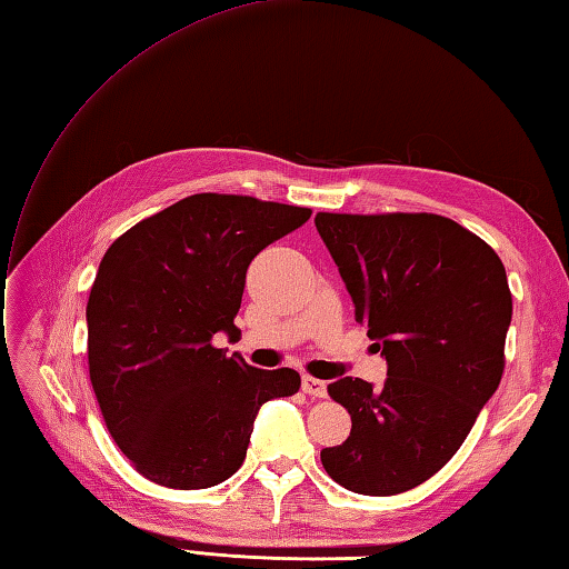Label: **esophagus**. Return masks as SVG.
Returning <instances> with one entry per match:
<instances>
[{"label": "esophagus", "mask_w": 569, "mask_h": 569, "mask_svg": "<svg viewBox=\"0 0 569 569\" xmlns=\"http://www.w3.org/2000/svg\"><path fill=\"white\" fill-rule=\"evenodd\" d=\"M301 389L311 397H326V382L317 380V377H309V375L301 377Z\"/></svg>", "instance_id": "1"}]
</instances>
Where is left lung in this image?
Returning a JSON list of instances; mask_svg holds the SVG:
<instances>
[{"label": "left lung", "mask_w": 569, "mask_h": 569, "mask_svg": "<svg viewBox=\"0 0 569 569\" xmlns=\"http://www.w3.org/2000/svg\"><path fill=\"white\" fill-rule=\"evenodd\" d=\"M313 223L387 360L380 389L358 377L328 385L352 428L321 462L356 495H401L456 456L501 382L507 270L438 213H317Z\"/></svg>", "instance_id": "obj_1"}]
</instances>
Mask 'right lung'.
<instances>
[{
    "label": "right lung",
    "mask_w": 569,
    "mask_h": 569,
    "mask_svg": "<svg viewBox=\"0 0 569 569\" xmlns=\"http://www.w3.org/2000/svg\"><path fill=\"white\" fill-rule=\"evenodd\" d=\"M311 209L192 194L136 223L99 262L87 301L90 380L111 438L150 482L207 489L246 460L264 401L299 372L260 370L211 346L233 336L246 272Z\"/></svg>",
    "instance_id": "1"
}]
</instances>
